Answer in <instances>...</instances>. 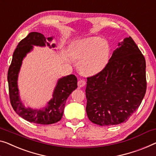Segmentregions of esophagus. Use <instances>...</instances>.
I'll use <instances>...</instances> for the list:
<instances>
[{
  "label": "esophagus",
  "mask_w": 156,
  "mask_h": 156,
  "mask_svg": "<svg viewBox=\"0 0 156 156\" xmlns=\"http://www.w3.org/2000/svg\"><path fill=\"white\" fill-rule=\"evenodd\" d=\"M85 83H86L84 80H81V79H80V80L78 81V86L79 87H82L83 86L85 85Z\"/></svg>",
  "instance_id": "obj_1"
}]
</instances>
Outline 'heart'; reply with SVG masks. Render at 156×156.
Returning <instances> with one entry per match:
<instances>
[{
  "instance_id": "obj_1",
  "label": "heart",
  "mask_w": 156,
  "mask_h": 156,
  "mask_svg": "<svg viewBox=\"0 0 156 156\" xmlns=\"http://www.w3.org/2000/svg\"><path fill=\"white\" fill-rule=\"evenodd\" d=\"M71 55L80 62L79 69L85 75H94L107 65L110 47L104 39L90 37L76 41L71 47Z\"/></svg>"
}]
</instances>
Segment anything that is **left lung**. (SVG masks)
I'll return each instance as SVG.
<instances>
[{
    "label": "left lung",
    "instance_id": "left-lung-1",
    "mask_svg": "<svg viewBox=\"0 0 156 156\" xmlns=\"http://www.w3.org/2000/svg\"><path fill=\"white\" fill-rule=\"evenodd\" d=\"M87 80L86 112L90 121L101 126L126 122L146 94L145 58L133 39L125 38L105 68Z\"/></svg>",
    "mask_w": 156,
    "mask_h": 156
}]
</instances>
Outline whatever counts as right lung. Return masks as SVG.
Here are the masks:
<instances>
[{"instance_id":"obj_1","label":"right lung","mask_w":156,"mask_h":156,"mask_svg":"<svg viewBox=\"0 0 156 156\" xmlns=\"http://www.w3.org/2000/svg\"><path fill=\"white\" fill-rule=\"evenodd\" d=\"M52 37L46 38L41 33L31 32L22 39L15 49L8 73L9 95L11 105L16 113L27 121L41 125H50L57 122L62 119L66 99L71 93L77 88V78L71 75L59 79L52 94V98L48 103V106L43 109L26 108L20 99L17 87L18 73L22 60L32 49L33 45L44 47L45 45L50 48L55 44L50 45Z\"/></svg>"}]
</instances>
